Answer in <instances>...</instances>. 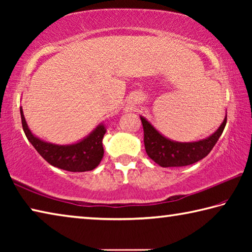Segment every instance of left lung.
Instances as JSON below:
<instances>
[{
  "label": "left lung",
  "mask_w": 252,
  "mask_h": 252,
  "mask_svg": "<svg viewBox=\"0 0 252 252\" xmlns=\"http://www.w3.org/2000/svg\"><path fill=\"white\" fill-rule=\"evenodd\" d=\"M141 118L143 126V142L150 159L160 167H185L207 157L216 146L227 123V116L215 133L197 142H174L159 133L146 119Z\"/></svg>",
  "instance_id": "left-lung-1"
}]
</instances>
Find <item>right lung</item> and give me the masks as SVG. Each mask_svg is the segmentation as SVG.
<instances>
[{"mask_svg": "<svg viewBox=\"0 0 252 252\" xmlns=\"http://www.w3.org/2000/svg\"><path fill=\"white\" fill-rule=\"evenodd\" d=\"M21 120L25 135L35 150L51 165L71 172H85L96 168L103 158L102 139L105 134V127L101 125L92 133L78 143L70 146H58L40 140L32 134L24 119L22 109Z\"/></svg>", "mask_w": 252, "mask_h": 252, "instance_id": "add662e5", "label": "right lung"}]
</instances>
